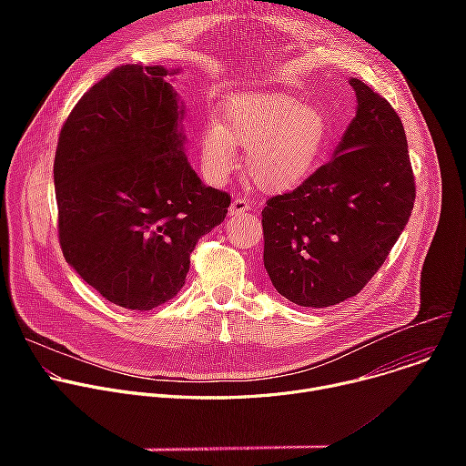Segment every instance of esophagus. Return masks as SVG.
<instances>
[{
  "mask_svg": "<svg viewBox=\"0 0 466 466\" xmlns=\"http://www.w3.org/2000/svg\"><path fill=\"white\" fill-rule=\"evenodd\" d=\"M248 210H250L248 201H245V198H234L230 208H228V216H230V218H236V216H241V214H245V212H248Z\"/></svg>",
  "mask_w": 466,
  "mask_h": 466,
  "instance_id": "34e87169",
  "label": "esophagus"
}]
</instances>
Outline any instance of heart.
<instances>
[{"label":"heart","instance_id":"heart-1","mask_svg":"<svg viewBox=\"0 0 466 466\" xmlns=\"http://www.w3.org/2000/svg\"><path fill=\"white\" fill-rule=\"evenodd\" d=\"M331 138L326 112L284 92L228 96L198 135V162L208 180L225 182L238 167V147L256 187L282 193L300 186L322 162Z\"/></svg>","mask_w":466,"mask_h":466}]
</instances>
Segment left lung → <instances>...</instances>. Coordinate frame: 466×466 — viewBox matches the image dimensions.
Listing matches in <instances>:
<instances>
[{
	"mask_svg": "<svg viewBox=\"0 0 466 466\" xmlns=\"http://www.w3.org/2000/svg\"><path fill=\"white\" fill-rule=\"evenodd\" d=\"M356 116L334 158L261 210L263 265L293 304L326 308L356 297L406 228L415 177L392 106L350 77Z\"/></svg>",
	"mask_w": 466,
	"mask_h": 466,
	"instance_id": "1",
	"label": "left lung"
}]
</instances>
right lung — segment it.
Here are the masks:
<instances>
[{
  "label": "right lung",
  "mask_w": 466,
  "mask_h": 466,
  "mask_svg": "<svg viewBox=\"0 0 466 466\" xmlns=\"http://www.w3.org/2000/svg\"><path fill=\"white\" fill-rule=\"evenodd\" d=\"M180 68L127 64L94 85L66 119L53 182L70 268L128 309L173 299L197 241L221 225L228 193L205 186L186 157Z\"/></svg>",
  "instance_id": "add662e5"
}]
</instances>
